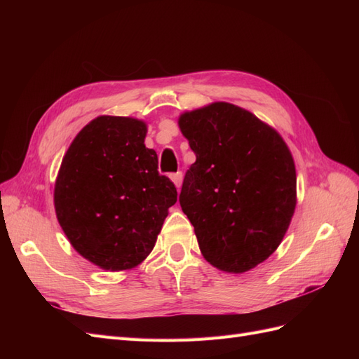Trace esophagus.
Instances as JSON below:
<instances>
[{"mask_svg": "<svg viewBox=\"0 0 359 359\" xmlns=\"http://www.w3.org/2000/svg\"><path fill=\"white\" fill-rule=\"evenodd\" d=\"M170 180L173 181V184H175V187L180 190V189H181V184H182V173H181V172L172 173V175H170Z\"/></svg>", "mask_w": 359, "mask_h": 359, "instance_id": "esophagus-1", "label": "esophagus"}]
</instances>
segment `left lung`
Listing matches in <instances>:
<instances>
[{
	"mask_svg": "<svg viewBox=\"0 0 359 359\" xmlns=\"http://www.w3.org/2000/svg\"><path fill=\"white\" fill-rule=\"evenodd\" d=\"M182 135L196 154L180 193L211 265L245 273L276 252L297 205V172L276 130L252 112L215 102L182 114Z\"/></svg>",
	"mask_w": 359,
	"mask_h": 359,
	"instance_id": "obj_1",
	"label": "left lung"
}]
</instances>
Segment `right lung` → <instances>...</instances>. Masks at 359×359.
<instances>
[{"mask_svg":"<svg viewBox=\"0 0 359 359\" xmlns=\"http://www.w3.org/2000/svg\"><path fill=\"white\" fill-rule=\"evenodd\" d=\"M145 136L140 119L97 116L73 139L55 181L64 233L81 256L107 271L142 262L177 202V189L158 173Z\"/></svg>","mask_w":359,"mask_h":359,"instance_id":"1","label":"right lung"}]
</instances>
